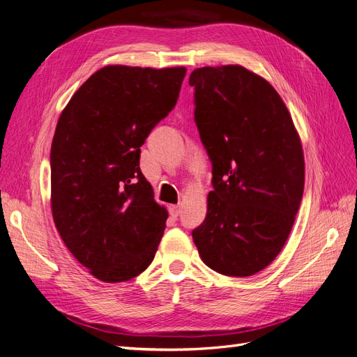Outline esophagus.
Masks as SVG:
<instances>
[{"label":"esophagus","mask_w":357,"mask_h":357,"mask_svg":"<svg viewBox=\"0 0 357 357\" xmlns=\"http://www.w3.org/2000/svg\"><path fill=\"white\" fill-rule=\"evenodd\" d=\"M180 205H174V204H171V205H168V211H169V214L172 215V218H178V214H180Z\"/></svg>","instance_id":"obj_1"}]
</instances>
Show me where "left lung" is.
Masks as SVG:
<instances>
[{
    "instance_id": "1",
    "label": "left lung",
    "mask_w": 357,
    "mask_h": 357,
    "mask_svg": "<svg viewBox=\"0 0 357 357\" xmlns=\"http://www.w3.org/2000/svg\"><path fill=\"white\" fill-rule=\"evenodd\" d=\"M195 122L213 164L205 220L192 231L215 273L250 277L282 252L304 193L299 134L282 96L241 66L193 70Z\"/></svg>"
}]
</instances>
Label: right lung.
<instances>
[{
    "instance_id": "right-lung-1",
    "label": "right lung",
    "mask_w": 357,
    "mask_h": 357,
    "mask_svg": "<svg viewBox=\"0 0 357 357\" xmlns=\"http://www.w3.org/2000/svg\"><path fill=\"white\" fill-rule=\"evenodd\" d=\"M185 75V67L107 66L59 116L50 149L53 222L101 282H128L153 261L168 211L139 169V147L174 109Z\"/></svg>"
}]
</instances>
